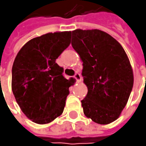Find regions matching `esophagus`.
Masks as SVG:
<instances>
[{
    "label": "esophagus",
    "mask_w": 146,
    "mask_h": 146,
    "mask_svg": "<svg viewBox=\"0 0 146 146\" xmlns=\"http://www.w3.org/2000/svg\"><path fill=\"white\" fill-rule=\"evenodd\" d=\"M74 78L76 80V81L78 82V83H80V82H81L82 80V77L80 76V74H79V73H76V75L74 76Z\"/></svg>",
    "instance_id": "1"
}]
</instances>
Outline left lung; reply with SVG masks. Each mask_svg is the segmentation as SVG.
Returning a JSON list of instances; mask_svg holds the SVG:
<instances>
[{"label":"left lung","instance_id":"8db88e82","mask_svg":"<svg viewBox=\"0 0 146 146\" xmlns=\"http://www.w3.org/2000/svg\"><path fill=\"white\" fill-rule=\"evenodd\" d=\"M71 34L88 88L81 101L84 114L98 124H109L120 116L132 92L134 77L129 58L120 44L105 31L76 29Z\"/></svg>","mask_w":146,"mask_h":146}]
</instances>
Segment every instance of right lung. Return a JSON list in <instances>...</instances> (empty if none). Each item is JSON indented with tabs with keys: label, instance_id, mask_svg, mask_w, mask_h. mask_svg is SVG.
Listing matches in <instances>:
<instances>
[{
	"label": "right lung",
	"instance_id": "add662e5",
	"mask_svg": "<svg viewBox=\"0 0 146 146\" xmlns=\"http://www.w3.org/2000/svg\"><path fill=\"white\" fill-rule=\"evenodd\" d=\"M70 31L49 32L26 43L12 67L11 87L23 114L47 124L62 114L73 80L62 76L56 59L70 44Z\"/></svg>",
	"mask_w": 146,
	"mask_h": 146
}]
</instances>
